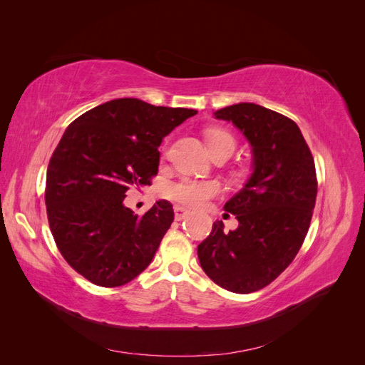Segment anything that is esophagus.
<instances>
[{
	"label": "esophagus",
	"mask_w": 365,
	"mask_h": 365,
	"mask_svg": "<svg viewBox=\"0 0 365 365\" xmlns=\"http://www.w3.org/2000/svg\"><path fill=\"white\" fill-rule=\"evenodd\" d=\"M173 212H175V219H176V220H182V219H185L187 216L190 215L189 210L181 207V205H175V207H173Z\"/></svg>",
	"instance_id": "esophagus-1"
}]
</instances>
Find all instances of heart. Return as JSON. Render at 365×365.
I'll return each mask as SVG.
<instances>
[{
    "mask_svg": "<svg viewBox=\"0 0 365 365\" xmlns=\"http://www.w3.org/2000/svg\"><path fill=\"white\" fill-rule=\"evenodd\" d=\"M208 148H213L222 143L235 145V138L228 132L220 129L207 130ZM220 192V185L212 180H190L184 178L176 182H169L165 185L164 193L173 201H178L189 207H201L210 197L216 196Z\"/></svg>",
    "mask_w": 365,
    "mask_h": 365,
    "instance_id": "b5f03b06",
    "label": "heart"
}]
</instances>
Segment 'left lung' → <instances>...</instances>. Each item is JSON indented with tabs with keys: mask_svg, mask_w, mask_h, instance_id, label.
<instances>
[{
	"mask_svg": "<svg viewBox=\"0 0 365 365\" xmlns=\"http://www.w3.org/2000/svg\"><path fill=\"white\" fill-rule=\"evenodd\" d=\"M215 117L245 135L252 173L224 205L239 227L225 233L216 220L197 259L220 288L250 294L277 279L302 248L317 200L315 163L295 121L268 108L244 102Z\"/></svg>",
	"mask_w": 365,
	"mask_h": 365,
	"instance_id": "left-lung-1",
	"label": "left lung"
}]
</instances>
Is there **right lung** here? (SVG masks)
Segmentation results:
<instances>
[{"label":"right lung","mask_w":365,"mask_h":365,"mask_svg":"<svg viewBox=\"0 0 365 365\" xmlns=\"http://www.w3.org/2000/svg\"><path fill=\"white\" fill-rule=\"evenodd\" d=\"M196 113L115 98L63 132L47 169V216L63 259L86 280L115 288L149 267L173 222L172 204L160 200L140 217L123 201L130 187L150 185L163 138Z\"/></svg>","instance_id":"right-lung-1"}]
</instances>
